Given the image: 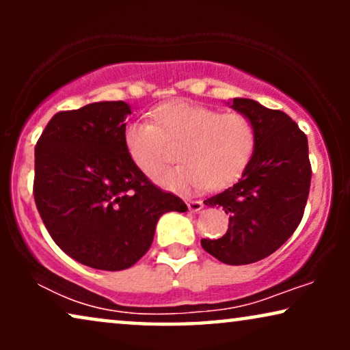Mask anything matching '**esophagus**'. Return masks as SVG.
Segmentation results:
<instances>
[{"mask_svg":"<svg viewBox=\"0 0 350 350\" xmlns=\"http://www.w3.org/2000/svg\"><path fill=\"white\" fill-rule=\"evenodd\" d=\"M186 205H188V208L191 210V212H199V210H202V207H204L202 200H188Z\"/></svg>","mask_w":350,"mask_h":350,"instance_id":"1","label":"esophagus"}]
</instances>
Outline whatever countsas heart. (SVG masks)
Masks as SVG:
<instances>
[{
	"label": "heart",
	"instance_id": "obj_1",
	"mask_svg": "<svg viewBox=\"0 0 350 350\" xmlns=\"http://www.w3.org/2000/svg\"><path fill=\"white\" fill-rule=\"evenodd\" d=\"M154 121L131 122L124 142L133 164L146 175H154L165 164L172 146H181L178 157L183 164L156 176L169 189L224 188L243 174L255 151V126L242 113L174 102L157 109Z\"/></svg>",
	"mask_w": 350,
	"mask_h": 350
}]
</instances>
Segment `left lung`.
<instances>
[{
  "instance_id": "obj_1",
  "label": "left lung",
  "mask_w": 350,
  "mask_h": 350,
  "mask_svg": "<svg viewBox=\"0 0 350 350\" xmlns=\"http://www.w3.org/2000/svg\"><path fill=\"white\" fill-rule=\"evenodd\" d=\"M232 108L255 126V151L237 183L204 200L223 207L229 228L223 237L202 239L200 245L224 265L241 266L265 260L296 231L312 169L308 137L288 114L250 98H234Z\"/></svg>"
}]
</instances>
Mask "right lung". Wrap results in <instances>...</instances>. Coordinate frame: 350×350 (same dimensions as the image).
Returning a JSON list of instances; mask_svg holds the SVG:
<instances>
[{"label":"right lung","mask_w":350,"mask_h":350,"mask_svg":"<svg viewBox=\"0 0 350 350\" xmlns=\"http://www.w3.org/2000/svg\"><path fill=\"white\" fill-rule=\"evenodd\" d=\"M131 107L97 102L59 111L35 146L33 196L54 242L81 265L122 271L150 250L157 219L186 212L129 156Z\"/></svg>","instance_id":"right-lung-1"}]
</instances>
